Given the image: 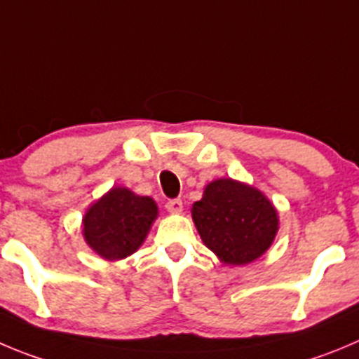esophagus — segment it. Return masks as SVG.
I'll use <instances>...</instances> for the list:
<instances>
[{"instance_id": "obj_1", "label": "esophagus", "mask_w": 359, "mask_h": 359, "mask_svg": "<svg viewBox=\"0 0 359 359\" xmlns=\"http://www.w3.org/2000/svg\"><path fill=\"white\" fill-rule=\"evenodd\" d=\"M166 209L170 210V212H180L182 210V200L180 198H172L166 202Z\"/></svg>"}]
</instances>
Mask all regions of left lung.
<instances>
[{
  "label": "left lung",
  "instance_id": "obj_1",
  "mask_svg": "<svg viewBox=\"0 0 359 359\" xmlns=\"http://www.w3.org/2000/svg\"><path fill=\"white\" fill-rule=\"evenodd\" d=\"M191 212L205 246L232 266L259 259L278 230V214L269 200L232 179L210 182Z\"/></svg>",
  "mask_w": 359,
  "mask_h": 359
}]
</instances>
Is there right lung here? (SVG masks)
<instances>
[{
	"label": "right lung",
	"mask_w": 359,
	"mask_h": 359,
	"mask_svg": "<svg viewBox=\"0 0 359 359\" xmlns=\"http://www.w3.org/2000/svg\"><path fill=\"white\" fill-rule=\"evenodd\" d=\"M156 216L157 205L152 198L115 187L90 207L83 219V232L86 243L100 257L126 259L142 246Z\"/></svg>",
	"instance_id": "1"
}]
</instances>
